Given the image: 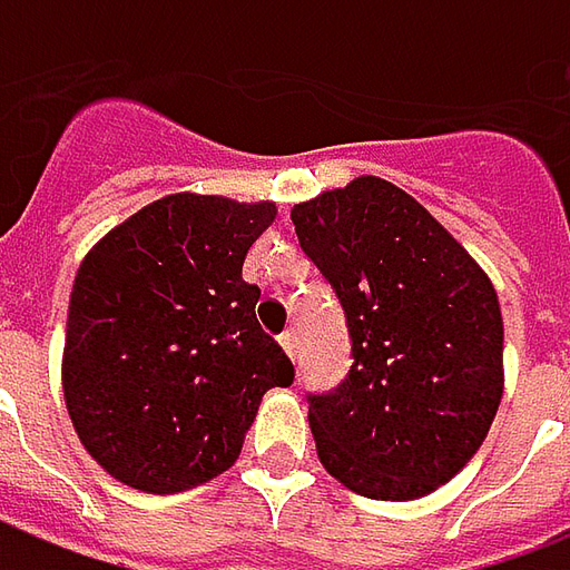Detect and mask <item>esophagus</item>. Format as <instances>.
Returning a JSON list of instances; mask_svg holds the SVG:
<instances>
[{
	"label": "esophagus",
	"instance_id": "1",
	"mask_svg": "<svg viewBox=\"0 0 570 570\" xmlns=\"http://www.w3.org/2000/svg\"><path fill=\"white\" fill-rule=\"evenodd\" d=\"M281 346H284V352L289 355V358H296V350H299V346H296V336L289 334V331L281 336Z\"/></svg>",
	"mask_w": 570,
	"mask_h": 570
}]
</instances>
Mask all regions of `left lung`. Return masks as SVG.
Returning <instances> with one entry per match:
<instances>
[{
	"mask_svg": "<svg viewBox=\"0 0 570 570\" xmlns=\"http://www.w3.org/2000/svg\"><path fill=\"white\" fill-rule=\"evenodd\" d=\"M289 218L336 289L355 358L334 393L308 396L317 459L358 497H428L471 462L502 402L497 289L424 205L381 177L327 189Z\"/></svg>",
	"mask_w": 570,
	"mask_h": 570,
	"instance_id": "left-lung-1",
	"label": "left lung"
}]
</instances>
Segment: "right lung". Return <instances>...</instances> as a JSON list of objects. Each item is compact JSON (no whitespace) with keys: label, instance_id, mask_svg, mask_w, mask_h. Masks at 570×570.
I'll return each instance as SVG.
<instances>
[{"label":"right lung","instance_id":"obj_1","mask_svg":"<svg viewBox=\"0 0 570 570\" xmlns=\"http://www.w3.org/2000/svg\"><path fill=\"white\" fill-rule=\"evenodd\" d=\"M274 203L174 193L108 230L73 277L61 355L83 449L142 493H180L236 462L293 362L255 321L243 262Z\"/></svg>","mask_w":570,"mask_h":570}]
</instances>
